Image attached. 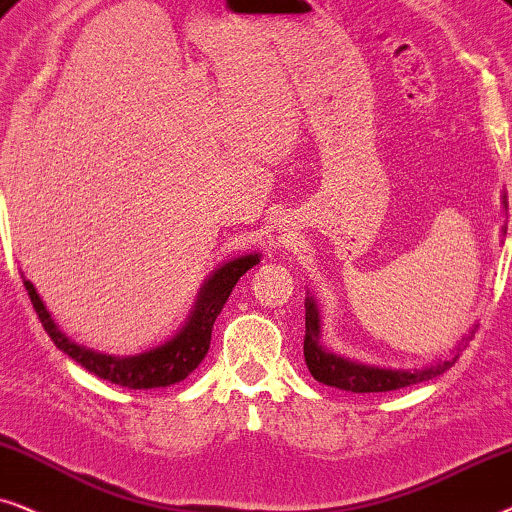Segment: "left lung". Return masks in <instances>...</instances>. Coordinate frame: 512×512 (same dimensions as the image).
Here are the masks:
<instances>
[{
  "instance_id": "left-lung-1",
  "label": "left lung",
  "mask_w": 512,
  "mask_h": 512,
  "mask_svg": "<svg viewBox=\"0 0 512 512\" xmlns=\"http://www.w3.org/2000/svg\"><path fill=\"white\" fill-rule=\"evenodd\" d=\"M306 332H304V360L313 379L325 386L342 388L351 393H384L398 391V388L421 384L433 377H440L442 372L449 370L459 358V353L447 360H440L424 370H379V367L351 363V360L339 358L335 353L325 351L320 344V318L316 302L306 297ZM473 339V332H470Z\"/></svg>"
}]
</instances>
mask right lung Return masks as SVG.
Segmentation results:
<instances>
[{
    "label": "right lung",
    "mask_w": 512,
    "mask_h": 512,
    "mask_svg": "<svg viewBox=\"0 0 512 512\" xmlns=\"http://www.w3.org/2000/svg\"><path fill=\"white\" fill-rule=\"evenodd\" d=\"M257 262H260L257 255H245L217 269L201 288L199 302H196L192 318H189V323L185 327H182L180 335H175L170 342L156 346L152 351L128 358L105 356V353L88 351L84 346L70 342V339L58 330V325L53 323L51 313L46 311V306L42 299H39L34 285L30 281L23 283L27 295H30L34 311H37L39 320H42L44 330L49 332L53 344H56L63 353H67L74 363L86 367L88 372L98 374L100 379L112 381V384L126 388H159L187 379L189 374L199 367V363L206 358V353L210 349V335H213L215 318L220 316L222 306L229 299L238 278H241L248 269L255 267Z\"/></svg>",
    "instance_id": "add662e5"
}]
</instances>
